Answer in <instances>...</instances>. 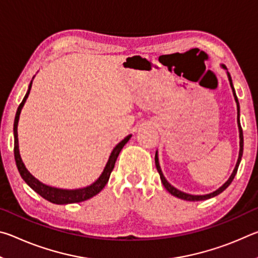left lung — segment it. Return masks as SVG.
Here are the masks:
<instances>
[{"label": "left lung", "mask_w": 258, "mask_h": 258, "mask_svg": "<svg viewBox=\"0 0 258 258\" xmlns=\"http://www.w3.org/2000/svg\"><path fill=\"white\" fill-rule=\"evenodd\" d=\"M224 67V66H223ZM225 68V67H224ZM228 76H229V81H230V85L231 87H232V91H233V95H234V99H235V102H237V108H238V126H239V133H240V151H239V158H238V161H237V165H235L234 167V171L233 173L231 174V176L228 181H226L223 185H222L220 189H217L216 191L212 192V194L209 195H205V196H192V195H187V194H184V192H182L180 190H177L174 187L173 185L169 184V183L166 181V178L164 177L163 173H161V169H160V166H159V163H158V156H157V152H156V157H155V161H156V167H157V171H158L159 175H160V180H161V183H163L164 186L166 187V190H167L169 194L175 196V197L180 198V199H183V200H189V202H199V200H206V199H209V198H213L215 197V196L220 195L221 192H223L226 187H228L231 182L233 181V178L235 176V174H237L238 172V167H239V164L240 161H241V157H242V152H243V134H242V128H241V125H240V119H239V101H238V98H237V94H235V91L233 89V85H232V80H231V76H230V73L228 72Z\"/></svg>", "instance_id": "obj_1"}]
</instances>
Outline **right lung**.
I'll return each mask as SVG.
<instances>
[{"label": "right lung", "mask_w": 258, "mask_h": 258, "mask_svg": "<svg viewBox=\"0 0 258 258\" xmlns=\"http://www.w3.org/2000/svg\"><path fill=\"white\" fill-rule=\"evenodd\" d=\"M30 89H32V83H30L29 89L26 93L25 98L21 103L19 104L18 110H17L16 113V118H15V124H14V134H15V160L17 164V167H18V171L20 173L21 177L24 178V181L27 183V184L32 187V189L37 192L38 195L41 196L49 202L53 203V204H58V205H63V204H73V203H81L84 202V200H87L90 198H92L93 196L98 195L100 191H101L104 185L107 184V182L110 177V174L112 172L113 167H115V163L117 157H118L120 150L123 149V147L126 145V142L128 141L131 135L126 137L123 141H120L118 145H117L111 152L110 157H109V160L104 167L103 172L100 177L95 181L93 184H91L86 187H83V189H77V190H62V189H56V187H52V186H47L45 184H43L38 180H36L32 174H30L27 169H26L25 165L23 163V160L20 158L19 155V147H18V133H17V127H18V120H19V115L21 111V108H23L24 103L26 101V99L28 98V94L30 92Z\"/></svg>", "instance_id": "1"}]
</instances>
